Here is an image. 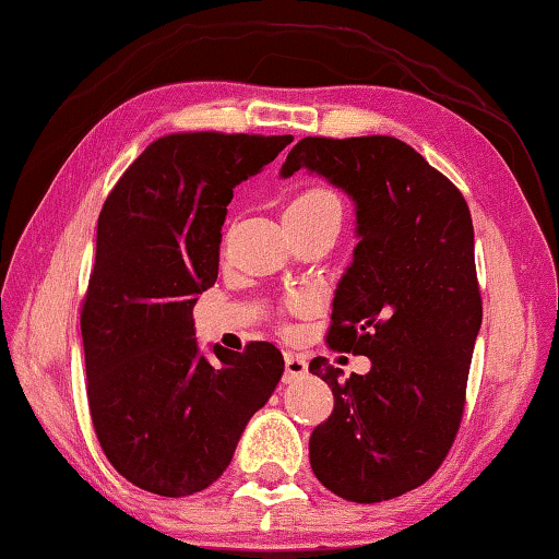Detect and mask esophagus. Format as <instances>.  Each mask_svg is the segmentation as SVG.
Here are the masks:
<instances>
[{"label": "esophagus", "instance_id": "obj_1", "mask_svg": "<svg viewBox=\"0 0 559 559\" xmlns=\"http://www.w3.org/2000/svg\"><path fill=\"white\" fill-rule=\"evenodd\" d=\"M283 362H286V374H283V380L293 382V380H300V377L308 374V362L306 357L300 353H293V349H286V355H283Z\"/></svg>", "mask_w": 559, "mask_h": 559}]
</instances>
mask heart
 Wrapping results in <instances>:
<instances>
[{
	"mask_svg": "<svg viewBox=\"0 0 559 559\" xmlns=\"http://www.w3.org/2000/svg\"><path fill=\"white\" fill-rule=\"evenodd\" d=\"M325 216H340L337 194L325 187L300 189L283 210V222H316L325 219Z\"/></svg>",
	"mask_w": 559,
	"mask_h": 559,
	"instance_id": "heart-1",
	"label": "heart"
}]
</instances>
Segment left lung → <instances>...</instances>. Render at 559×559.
<instances>
[{"label": "left lung", "mask_w": 559, "mask_h": 559, "mask_svg": "<svg viewBox=\"0 0 559 559\" xmlns=\"http://www.w3.org/2000/svg\"><path fill=\"white\" fill-rule=\"evenodd\" d=\"M300 167L355 200L359 243L325 343L372 359L347 380L325 357L310 362L335 396L310 433V468L340 498L382 503L427 484L461 427L484 318L471 212L447 175L390 135L302 138L281 175Z\"/></svg>", "instance_id": "left-lung-1"}]
</instances>
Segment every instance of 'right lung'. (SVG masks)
I'll use <instances>...</instances> for the list:
<instances>
[{
    "mask_svg": "<svg viewBox=\"0 0 559 559\" xmlns=\"http://www.w3.org/2000/svg\"><path fill=\"white\" fill-rule=\"evenodd\" d=\"M290 135L173 132L150 143L98 216L81 308L91 421L132 486L185 498L231 463L246 421L276 390L281 349H197L192 308L219 273L234 187L276 159Z\"/></svg>",
    "mask_w": 559,
    "mask_h": 559,
    "instance_id": "add662e5",
    "label": "right lung"
}]
</instances>
